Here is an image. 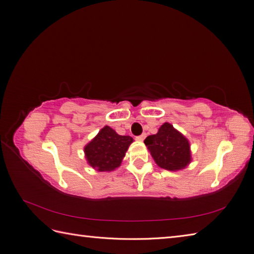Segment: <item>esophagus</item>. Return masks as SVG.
<instances>
[{"mask_svg": "<svg viewBox=\"0 0 254 254\" xmlns=\"http://www.w3.org/2000/svg\"><path fill=\"white\" fill-rule=\"evenodd\" d=\"M145 137H146V134L145 133H143V134H141V135H137L136 137H135V139L137 140V141H144V139H145Z\"/></svg>", "mask_w": 254, "mask_h": 254, "instance_id": "obj_1", "label": "esophagus"}]
</instances>
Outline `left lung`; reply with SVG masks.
Segmentation results:
<instances>
[{"label": "left lung", "instance_id": "obj_1", "mask_svg": "<svg viewBox=\"0 0 254 254\" xmlns=\"http://www.w3.org/2000/svg\"><path fill=\"white\" fill-rule=\"evenodd\" d=\"M158 166L167 171H179L190 162L189 140L170 123H164L156 134L144 140Z\"/></svg>", "mask_w": 254, "mask_h": 254}]
</instances>
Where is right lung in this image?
<instances>
[{
  "label": "right lung",
  "instance_id": "add662e5",
  "mask_svg": "<svg viewBox=\"0 0 254 254\" xmlns=\"http://www.w3.org/2000/svg\"><path fill=\"white\" fill-rule=\"evenodd\" d=\"M133 142L129 135H120L114 130L105 126L97 135L84 147L88 163L99 172H110L119 167L123 158Z\"/></svg>",
  "mask_w": 254,
  "mask_h": 254
}]
</instances>
